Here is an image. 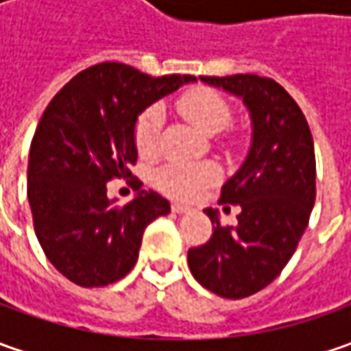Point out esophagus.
<instances>
[{
  "mask_svg": "<svg viewBox=\"0 0 351 351\" xmlns=\"http://www.w3.org/2000/svg\"><path fill=\"white\" fill-rule=\"evenodd\" d=\"M171 210L178 213V215H182V213H189L191 209L187 205H182V203H171Z\"/></svg>",
  "mask_w": 351,
  "mask_h": 351,
  "instance_id": "esophagus-1",
  "label": "esophagus"
}]
</instances>
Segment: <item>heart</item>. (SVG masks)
<instances>
[{"mask_svg":"<svg viewBox=\"0 0 351 351\" xmlns=\"http://www.w3.org/2000/svg\"><path fill=\"white\" fill-rule=\"evenodd\" d=\"M178 111L187 121L207 134H217L228 127L232 119L230 103L223 93L210 88H193L185 91L176 101ZM162 111L158 107H148L142 111L134 125V144L142 156H154L158 152L160 130H162ZM221 171L210 162H169L156 171V187L176 199H191L201 189L219 180Z\"/></svg>","mask_w":351,"mask_h":351,"instance_id":"obj_1","label":"heart"}]
</instances>
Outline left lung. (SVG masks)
<instances>
[{
    "label": "left lung",
    "instance_id": "1",
    "mask_svg": "<svg viewBox=\"0 0 351 351\" xmlns=\"http://www.w3.org/2000/svg\"><path fill=\"white\" fill-rule=\"evenodd\" d=\"M242 97L252 117V146L224 183L219 203L240 205L238 224L221 226L205 209L209 242L187 252L197 281L224 299H244L276 279L299 246L317 197L315 144L301 107L271 77L201 75Z\"/></svg>",
    "mask_w": 351,
    "mask_h": 351
}]
</instances>
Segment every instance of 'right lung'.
Returning <instances> with one entry per match:
<instances>
[{
  "label": "right lung",
  "mask_w": 351,
  "mask_h": 351,
  "mask_svg": "<svg viewBox=\"0 0 351 351\" xmlns=\"http://www.w3.org/2000/svg\"><path fill=\"white\" fill-rule=\"evenodd\" d=\"M189 82L195 75L152 77L101 62L74 75L48 103L31 142L27 195L47 258L75 285L123 279L138 260L144 228L169 213L156 191L117 205L107 183L132 176L138 115Z\"/></svg>",
  "instance_id": "right-lung-1"
}]
</instances>
